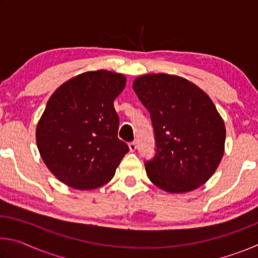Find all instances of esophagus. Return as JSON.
Returning a JSON list of instances; mask_svg holds the SVG:
<instances>
[{"instance_id":"esophagus-1","label":"esophagus","mask_w":258,"mask_h":258,"mask_svg":"<svg viewBox=\"0 0 258 258\" xmlns=\"http://www.w3.org/2000/svg\"><path fill=\"white\" fill-rule=\"evenodd\" d=\"M128 148H130V151L131 152H134L137 150V142H130L128 143Z\"/></svg>"}]
</instances>
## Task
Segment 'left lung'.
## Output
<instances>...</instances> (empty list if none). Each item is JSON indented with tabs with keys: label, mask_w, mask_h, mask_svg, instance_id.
<instances>
[{
	"label": "left lung",
	"mask_w": 258,
	"mask_h": 258,
	"mask_svg": "<svg viewBox=\"0 0 258 258\" xmlns=\"http://www.w3.org/2000/svg\"><path fill=\"white\" fill-rule=\"evenodd\" d=\"M150 112L156 155L146 163L149 180L169 194L205 184L224 155L225 125L211 98L194 83L168 74H147L133 82Z\"/></svg>",
	"instance_id": "8db88e82"
}]
</instances>
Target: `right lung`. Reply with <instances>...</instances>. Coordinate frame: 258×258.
<instances>
[{"mask_svg": "<svg viewBox=\"0 0 258 258\" xmlns=\"http://www.w3.org/2000/svg\"><path fill=\"white\" fill-rule=\"evenodd\" d=\"M126 77L109 71L80 74L51 95L36 126V145L49 171L77 190H93L115 175L128 147L120 141L113 101Z\"/></svg>", "mask_w": 258, "mask_h": 258, "instance_id": "obj_1", "label": "right lung"}]
</instances>
